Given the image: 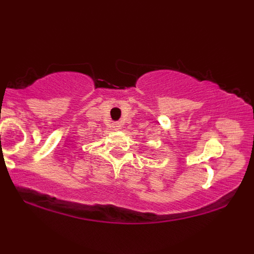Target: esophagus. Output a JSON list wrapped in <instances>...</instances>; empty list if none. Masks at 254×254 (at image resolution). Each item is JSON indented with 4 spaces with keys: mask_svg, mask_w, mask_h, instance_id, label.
<instances>
[{
    "mask_svg": "<svg viewBox=\"0 0 254 254\" xmlns=\"http://www.w3.org/2000/svg\"><path fill=\"white\" fill-rule=\"evenodd\" d=\"M121 127H122L121 123H113V129H115V130L121 129Z\"/></svg>",
    "mask_w": 254,
    "mask_h": 254,
    "instance_id": "esophagus-1",
    "label": "esophagus"
}]
</instances>
